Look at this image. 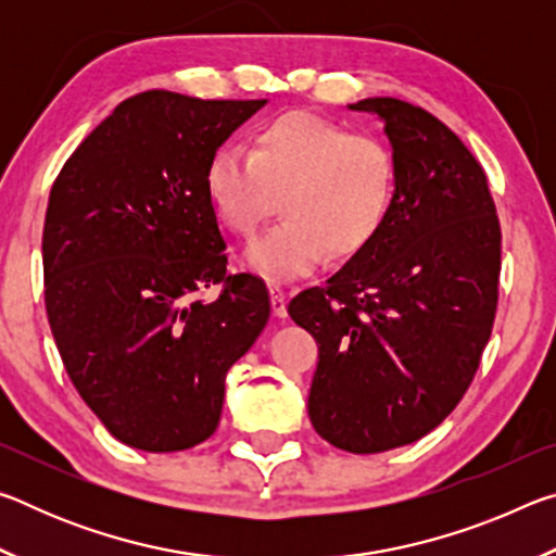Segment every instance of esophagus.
<instances>
[{"instance_id": "obj_1", "label": "esophagus", "mask_w": 556, "mask_h": 556, "mask_svg": "<svg viewBox=\"0 0 556 556\" xmlns=\"http://www.w3.org/2000/svg\"><path fill=\"white\" fill-rule=\"evenodd\" d=\"M269 299H271V312L277 318L287 316V294L279 285H269Z\"/></svg>"}]
</instances>
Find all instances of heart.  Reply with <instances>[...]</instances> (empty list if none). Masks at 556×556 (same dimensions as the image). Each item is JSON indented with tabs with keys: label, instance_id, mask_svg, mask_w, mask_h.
<instances>
[{
	"label": "heart",
	"instance_id": "b5f03b06",
	"mask_svg": "<svg viewBox=\"0 0 556 556\" xmlns=\"http://www.w3.org/2000/svg\"><path fill=\"white\" fill-rule=\"evenodd\" d=\"M205 195L218 220L252 238L281 193L285 220L250 244L244 262L267 279L304 277L351 260L378 238L397 193L392 149L312 112H287L252 135V149L223 144L205 164Z\"/></svg>",
	"mask_w": 556,
	"mask_h": 556
}]
</instances>
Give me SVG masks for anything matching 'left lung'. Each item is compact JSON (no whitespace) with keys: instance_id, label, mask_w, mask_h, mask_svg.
<instances>
[{"instance_id":"1","label":"left lung","mask_w":556,"mask_h":556,"mask_svg":"<svg viewBox=\"0 0 556 556\" xmlns=\"http://www.w3.org/2000/svg\"><path fill=\"white\" fill-rule=\"evenodd\" d=\"M351 110L384 122L392 213L324 287L291 299L289 316L318 343V437L380 454L437 429L473 380L495 321L501 223L483 166L444 122L397 98Z\"/></svg>"}]
</instances>
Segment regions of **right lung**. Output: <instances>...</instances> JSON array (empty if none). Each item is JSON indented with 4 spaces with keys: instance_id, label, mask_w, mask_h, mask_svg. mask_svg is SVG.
<instances>
[{
    "instance_id": "right-lung-1",
    "label": "right lung",
    "mask_w": 556,
    "mask_h": 556,
    "mask_svg": "<svg viewBox=\"0 0 556 556\" xmlns=\"http://www.w3.org/2000/svg\"><path fill=\"white\" fill-rule=\"evenodd\" d=\"M265 102L139 92L53 181L41 244L53 341L80 397L131 448L208 439L225 375L267 326L265 281L228 275L203 181L211 154ZM211 286L219 296L203 302Z\"/></svg>"
}]
</instances>
